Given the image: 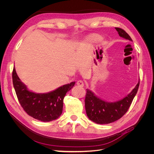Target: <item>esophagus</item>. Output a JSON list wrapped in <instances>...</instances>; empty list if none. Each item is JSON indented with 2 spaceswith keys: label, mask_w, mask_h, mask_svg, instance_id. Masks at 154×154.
Returning <instances> with one entry per match:
<instances>
[{
  "label": "esophagus",
  "mask_w": 154,
  "mask_h": 154,
  "mask_svg": "<svg viewBox=\"0 0 154 154\" xmlns=\"http://www.w3.org/2000/svg\"><path fill=\"white\" fill-rule=\"evenodd\" d=\"M76 84H77V85L79 86V87H83V86H84V83H83V82L82 81V80H78V81L77 82V83H76Z\"/></svg>",
  "instance_id": "obj_1"
}]
</instances>
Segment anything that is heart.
I'll list each match as a JSON object with an SVG mask.
<instances>
[{
  "instance_id": "obj_1",
  "label": "heart",
  "mask_w": 154,
  "mask_h": 154,
  "mask_svg": "<svg viewBox=\"0 0 154 154\" xmlns=\"http://www.w3.org/2000/svg\"><path fill=\"white\" fill-rule=\"evenodd\" d=\"M94 39H97V38H96V37H95V38H94Z\"/></svg>"
}]
</instances>
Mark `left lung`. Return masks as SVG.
<instances>
[{"label": "left lung", "instance_id": "8db88e82", "mask_svg": "<svg viewBox=\"0 0 154 154\" xmlns=\"http://www.w3.org/2000/svg\"><path fill=\"white\" fill-rule=\"evenodd\" d=\"M119 35L132 41L127 32L119 27H115ZM139 81L132 92L122 100L116 102H107L97 97L89 89H87L85 100L86 113L90 120L97 124H109L120 119L127 112L136 95Z\"/></svg>", "mask_w": 154, "mask_h": 154}]
</instances>
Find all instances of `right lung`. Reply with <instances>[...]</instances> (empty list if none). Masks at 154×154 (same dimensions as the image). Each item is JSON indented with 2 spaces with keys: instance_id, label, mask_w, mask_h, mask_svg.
I'll use <instances>...</instances> for the list:
<instances>
[{
  "instance_id": "right-lung-1",
  "label": "right lung",
  "mask_w": 154,
  "mask_h": 154,
  "mask_svg": "<svg viewBox=\"0 0 154 154\" xmlns=\"http://www.w3.org/2000/svg\"><path fill=\"white\" fill-rule=\"evenodd\" d=\"M12 78L18 101L23 109L32 118L44 122L57 119L61 116L64 97L75 84V82H73L51 92L39 94L27 89L17 76L15 67Z\"/></svg>"
}]
</instances>
